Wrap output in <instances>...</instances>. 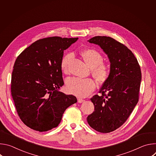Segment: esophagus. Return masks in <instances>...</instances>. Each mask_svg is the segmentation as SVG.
I'll return each instance as SVG.
<instances>
[{
    "mask_svg": "<svg viewBox=\"0 0 156 156\" xmlns=\"http://www.w3.org/2000/svg\"><path fill=\"white\" fill-rule=\"evenodd\" d=\"M84 101V99H81V98H78V103H82V102H83Z\"/></svg>",
    "mask_w": 156,
    "mask_h": 156,
    "instance_id": "1",
    "label": "esophagus"
}]
</instances>
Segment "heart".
<instances>
[{"instance_id":"1","label":"heart","mask_w":156,"mask_h":156,"mask_svg":"<svg viewBox=\"0 0 156 156\" xmlns=\"http://www.w3.org/2000/svg\"><path fill=\"white\" fill-rule=\"evenodd\" d=\"M80 55L86 63L91 68L93 76L100 84L105 83L111 74L108 64L103 62V57L94 49L87 48L80 52ZM72 58V54L65 55L60 62V68L63 73L68 72V65ZM96 87V83L91 79L70 78L66 81V89L68 93L77 97L84 98L90 95Z\"/></svg>"}]
</instances>
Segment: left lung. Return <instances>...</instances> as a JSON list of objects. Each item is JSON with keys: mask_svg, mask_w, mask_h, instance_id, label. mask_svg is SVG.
Segmentation results:
<instances>
[{"mask_svg": "<svg viewBox=\"0 0 156 156\" xmlns=\"http://www.w3.org/2000/svg\"><path fill=\"white\" fill-rule=\"evenodd\" d=\"M99 45L107 54L111 74L101 88V96L91 98L94 111L87 121L94 129L112 132L128 119L139 100L141 72L133 52L124 44L108 36H95L88 41Z\"/></svg>", "mask_w": 156, "mask_h": 156, "instance_id": "obj_1", "label": "left lung"}]
</instances>
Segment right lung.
<instances>
[{
  "instance_id": "1",
  "label": "right lung",
  "mask_w": 156,
  "mask_h": 156,
  "mask_svg": "<svg viewBox=\"0 0 156 156\" xmlns=\"http://www.w3.org/2000/svg\"><path fill=\"white\" fill-rule=\"evenodd\" d=\"M78 39H41L16 58L12 75V96L19 117L29 128L43 132L57 127L65 110L77 102L75 96L58 90L64 84L60 68L63 52Z\"/></svg>"
}]
</instances>
